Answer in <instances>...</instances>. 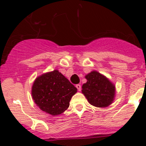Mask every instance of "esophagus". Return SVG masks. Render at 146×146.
Returning <instances> with one entry per match:
<instances>
[{
  "label": "esophagus",
  "mask_w": 146,
  "mask_h": 146,
  "mask_svg": "<svg viewBox=\"0 0 146 146\" xmlns=\"http://www.w3.org/2000/svg\"><path fill=\"white\" fill-rule=\"evenodd\" d=\"M76 88H77L78 90V91L81 90V85H80V84H78V85H76Z\"/></svg>",
  "instance_id": "esophagus-1"
}]
</instances>
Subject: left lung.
Listing matches in <instances>:
<instances>
[{
    "label": "left lung",
    "mask_w": 146,
    "mask_h": 146,
    "mask_svg": "<svg viewBox=\"0 0 146 146\" xmlns=\"http://www.w3.org/2000/svg\"><path fill=\"white\" fill-rule=\"evenodd\" d=\"M86 83L82 86V93L89 103L97 107H106L111 104L115 96V86L108 78L93 70L85 76Z\"/></svg>",
    "instance_id": "1"
}]
</instances>
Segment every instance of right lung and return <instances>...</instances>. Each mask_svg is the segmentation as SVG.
<instances>
[{
	"label": "right lung",
	"instance_id": "obj_1",
	"mask_svg": "<svg viewBox=\"0 0 146 146\" xmlns=\"http://www.w3.org/2000/svg\"><path fill=\"white\" fill-rule=\"evenodd\" d=\"M76 92L77 88L58 70L36 78L32 88L35 104L41 110L53 116L64 112Z\"/></svg>",
	"mask_w": 146,
	"mask_h": 146
}]
</instances>
